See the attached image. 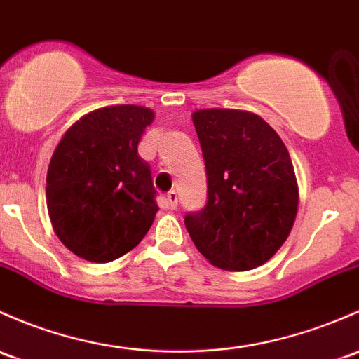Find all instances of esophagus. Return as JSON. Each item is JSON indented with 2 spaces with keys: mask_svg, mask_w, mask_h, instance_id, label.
<instances>
[{
  "mask_svg": "<svg viewBox=\"0 0 359 359\" xmlns=\"http://www.w3.org/2000/svg\"><path fill=\"white\" fill-rule=\"evenodd\" d=\"M177 203H179V198H177V192L175 191H170L167 194V206L170 210H175L177 208Z\"/></svg>",
  "mask_w": 359,
  "mask_h": 359,
  "instance_id": "esophagus-1",
  "label": "esophagus"
}]
</instances>
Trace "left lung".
<instances>
[{"label": "left lung", "instance_id": "8db88e82", "mask_svg": "<svg viewBox=\"0 0 359 359\" xmlns=\"http://www.w3.org/2000/svg\"><path fill=\"white\" fill-rule=\"evenodd\" d=\"M208 179V201L184 218L211 265L246 271L289 237L299 203L289 151L262 116L243 110L192 113Z\"/></svg>", "mask_w": 359, "mask_h": 359}]
</instances>
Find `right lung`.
I'll return each mask as SVG.
<instances>
[{
  "instance_id": "right-lung-1",
  "label": "right lung",
  "mask_w": 359,
  "mask_h": 359,
  "mask_svg": "<svg viewBox=\"0 0 359 359\" xmlns=\"http://www.w3.org/2000/svg\"><path fill=\"white\" fill-rule=\"evenodd\" d=\"M154 118L135 104L100 108L74 123L53 153L46 203L53 229L74 255L108 263L134 249L158 211L137 144Z\"/></svg>"
}]
</instances>
